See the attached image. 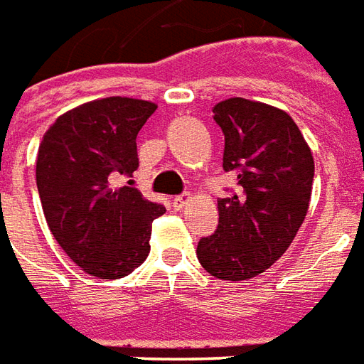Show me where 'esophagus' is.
<instances>
[{
    "instance_id": "1",
    "label": "esophagus",
    "mask_w": 364,
    "mask_h": 364,
    "mask_svg": "<svg viewBox=\"0 0 364 364\" xmlns=\"http://www.w3.org/2000/svg\"><path fill=\"white\" fill-rule=\"evenodd\" d=\"M190 200H192V196L190 194L176 196V198L172 200V208H174V210H184L188 203H190Z\"/></svg>"
}]
</instances>
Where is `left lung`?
<instances>
[{
    "label": "left lung",
    "instance_id": "1",
    "mask_svg": "<svg viewBox=\"0 0 364 364\" xmlns=\"http://www.w3.org/2000/svg\"><path fill=\"white\" fill-rule=\"evenodd\" d=\"M213 121L239 192L218 200V229L196 255L211 277L237 282L270 269L294 241L310 208L314 156L292 117L269 104L229 97Z\"/></svg>",
    "mask_w": 364,
    "mask_h": 364
}]
</instances>
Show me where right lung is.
Returning a JSON list of instances; mask_svg holds the SVG:
<instances>
[{
    "mask_svg": "<svg viewBox=\"0 0 364 364\" xmlns=\"http://www.w3.org/2000/svg\"><path fill=\"white\" fill-rule=\"evenodd\" d=\"M156 104L133 97L94 100L63 113L38 145L37 188L54 239L80 269L115 280L151 251L153 221L164 213L131 186L136 135Z\"/></svg>",
    "mask_w": 364,
    "mask_h": 364,
    "instance_id": "right-lung-1",
    "label": "right lung"
}]
</instances>
